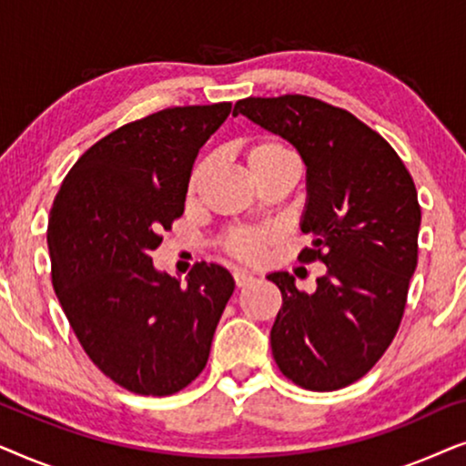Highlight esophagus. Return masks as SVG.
I'll use <instances>...</instances> for the list:
<instances>
[{
    "label": "esophagus",
    "mask_w": 466,
    "mask_h": 466,
    "mask_svg": "<svg viewBox=\"0 0 466 466\" xmlns=\"http://www.w3.org/2000/svg\"><path fill=\"white\" fill-rule=\"evenodd\" d=\"M233 279H235V286H238V289H244V286L250 284L254 278L246 271H233Z\"/></svg>",
    "instance_id": "esophagus-1"
}]
</instances>
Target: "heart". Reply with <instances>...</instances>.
Segmentation results:
<instances>
[{
    "label": "heart",
    "instance_id": "b5f03b06",
    "mask_svg": "<svg viewBox=\"0 0 466 466\" xmlns=\"http://www.w3.org/2000/svg\"><path fill=\"white\" fill-rule=\"evenodd\" d=\"M246 167L250 171L254 180L260 182L265 180L267 176L276 174V171L292 169L297 171L299 158L295 150L290 148L284 139L279 137H258L254 142L248 144L246 148ZM209 169V158H201L193 165L188 174L187 182V197L188 199H195L197 193H199L203 177H206ZM278 235L271 228H246V227H233L222 235L220 248L227 257H231L239 263H258V260L265 258L269 246L276 244Z\"/></svg>",
    "mask_w": 466,
    "mask_h": 466
}]
</instances>
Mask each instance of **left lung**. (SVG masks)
<instances>
[{
	"label": "left lung",
	"mask_w": 466,
	"mask_h": 466,
	"mask_svg": "<svg viewBox=\"0 0 466 466\" xmlns=\"http://www.w3.org/2000/svg\"><path fill=\"white\" fill-rule=\"evenodd\" d=\"M244 114L295 146L308 165L301 263L327 265L316 292L286 271L271 352L286 378L316 392L339 390L373 369L405 314L418 265V190L390 144L343 107L308 95L246 97Z\"/></svg>",
	"instance_id": "1"
}]
</instances>
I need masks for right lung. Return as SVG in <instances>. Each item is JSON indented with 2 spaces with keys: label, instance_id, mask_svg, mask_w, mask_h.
Wrapping results in <instances>:
<instances>
[{
  "label": "right lung",
  "instance_id": "right-lung-1",
  "mask_svg": "<svg viewBox=\"0 0 466 466\" xmlns=\"http://www.w3.org/2000/svg\"><path fill=\"white\" fill-rule=\"evenodd\" d=\"M228 112L231 101L177 106L118 127L74 163L50 209V273L69 327L129 392L187 388L233 295L220 265L197 263L182 286L150 257L184 214L195 158Z\"/></svg>",
  "mask_w": 466,
  "mask_h": 466
}]
</instances>
